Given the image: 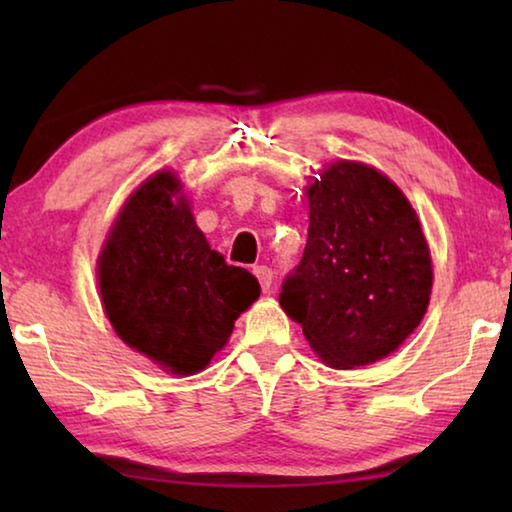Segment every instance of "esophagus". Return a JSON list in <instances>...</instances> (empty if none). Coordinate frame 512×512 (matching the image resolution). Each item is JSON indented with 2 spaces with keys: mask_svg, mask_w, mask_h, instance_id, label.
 I'll return each mask as SVG.
<instances>
[{
  "mask_svg": "<svg viewBox=\"0 0 512 512\" xmlns=\"http://www.w3.org/2000/svg\"><path fill=\"white\" fill-rule=\"evenodd\" d=\"M253 275L257 277L259 287H262V291L266 293L268 289H271V280H273V271L268 266H255L253 268Z\"/></svg>",
  "mask_w": 512,
  "mask_h": 512,
  "instance_id": "esophagus-1",
  "label": "esophagus"
}]
</instances>
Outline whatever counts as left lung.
Wrapping results in <instances>:
<instances>
[{"mask_svg":"<svg viewBox=\"0 0 512 512\" xmlns=\"http://www.w3.org/2000/svg\"><path fill=\"white\" fill-rule=\"evenodd\" d=\"M305 194L307 246L280 305L325 366H370L427 314L429 241L402 189L366 162H329L307 178Z\"/></svg>","mask_w":512,"mask_h":512,"instance_id":"8db88e82","label":"left lung"}]
</instances>
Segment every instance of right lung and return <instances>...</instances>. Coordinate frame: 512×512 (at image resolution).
I'll list each match as a JSON object with an SVG mask.
<instances>
[{
    "instance_id": "add662e5",
    "label": "right lung",
    "mask_w": 512,
    "mask_h": 512,
    "mask_svg": "<svg viewBox=\"0 0 512 512\" xmlns=\"http://www.w3.org/2000/svg\"><path fill=\"white\" fill-rule=\"evenodd\" d=\"M97 284L119 339L178 377L210 366L259 298L255 277L207 244L173 169L151 173L119 207L97 259Z\"/></svg>"
}]
</instances>
